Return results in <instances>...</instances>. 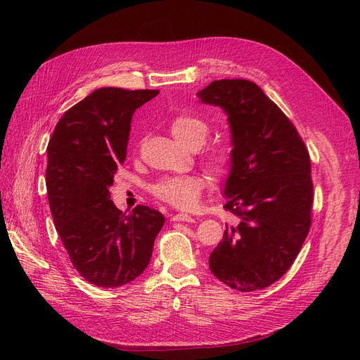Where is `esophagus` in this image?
Instances as JSON below:
<instances>
[{
    "instance_id": "esophagus-1",
    "label": "esophagus",
    "mask_w": 360,
    "mask_h": 360,
    "mask_svg": "<svg viewBox=\"0 0 360 360\" xmlns=\"http://www.w3.org/2000/svg\"><path fill=\"white\" fill-rule=\"evenodd\" d=\"M172 221H181V222H193V216L186 214V213H177L172 216Z\"/></svg>"
}]
</instances>
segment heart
Here are the masks:
<instances>
[{
    "label": "heart",
    "mask_w": 360,
    "mask_h": 360,
    "mask_svg": "<svg viewBox=\"0 0 360 360\" xmlns=\"http://www.w3.org/2000/svg\"><path fill=\"white\" fill-rule=\"evenodd\" d=\"M171 134L179 143L192 150L200 148L210 127L205 120L195 114H181L172 120ZM234 163V150L230 144H216L204 155V165L213 176L222 177L231 171ZM204 189V179L197 174H180V176L163 177L150 186V192L163 202L177 209H193L198 204Z\"/></svg>",
    "instance_id": "b5f03b06"
}]
</instances>
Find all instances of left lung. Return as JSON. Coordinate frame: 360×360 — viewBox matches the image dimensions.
<instances>
[{
  "label": "left lung",
  "instance_id": "obj_1",
  "mask_svg": "<svg viewBox=\"0 0 360 360\" xmlns=\"http://www.w3.org/2000/svg\"><path fill=\"white\" fill-rule=\"evenodd\" d=\"M197 96L228 115L234 150L224 209L238 219L237 225L225 224L210 270L238 291L266 288L291 267L309 233V153L288 117L257 84L213 81Z\"/></svg>",
  "mask_w": 360,
  "mask_h": 360
}]
</instances>
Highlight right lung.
Returning <instances> with one entry per match:
<instances>
[{
	"label": "right lung",
	"instance_id": "right-lung-1",
	"mask_svg": "<svg viewBox=\"0 0 360 360\" xmlns=\"http://www.w3.org/2000/svg\"><path fill=\"white\" fill-rule=\"evenodd\" d=\"M158 94L103 86L64 112L49 139L46 189L53 224L75 269L97 287H122L143 274L165 224L147 205L123 213L110 195L126 159L132 115Z\"/></svg>",
	"mask_w": 360,
	"mask_h": 360
}]
</instances>
